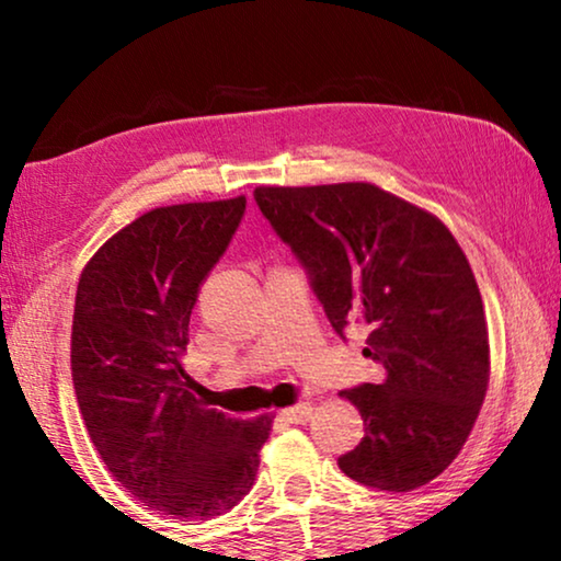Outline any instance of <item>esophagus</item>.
<instances>
[{"mask_svg": "<svg viewBox=\"0 0 561 561\" xmlns=\"http://www.w3.org/2000/svg\"><path fill=\"white\" fill-rule=\"evenodd\" d=\"M311 413H313L311 403H298V405H290V409H283L280 419H286L288 424H304V421L311 419Z\"/></svg>", "mask_w": 561, "mask_h": 561, "instance_id": "1", "label": "esophagus"}]
</instances>
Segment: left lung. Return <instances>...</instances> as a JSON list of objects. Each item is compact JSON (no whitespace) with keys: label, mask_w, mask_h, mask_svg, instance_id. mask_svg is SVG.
<instances>
[{"label":"left lung","mask_w":561,"mask_h":561,"mask_svg":"<svg viewBox=\"0 0 561 561\" xmlns=\"http://www.w3.org/2000/svg\"><path fill=\"white\" fill-rule=\"evenodd\" d=\"M255 202L311 275L336 334L370 329L380 386L342 390L365 436L340 457L363 485L409 493L462 451L490 382L482 296L462 248L432 211L375 183L257 186Z\"/></svg>","instance_id":"8db88e82"}]
</instances>
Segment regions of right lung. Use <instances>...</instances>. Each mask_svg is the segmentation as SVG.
<instances>
[{
	"label": "right lung",
	"instance_id": "1",
	"mask_svg": "<svg viewBox=\"0 0 561 561\" xmlns=\"http://www.w3.org/2000/svg\"><path fill=\"white\" fill-rule=\"evenodd\" d=\"M248 198L158 206L94 252L76 288L71 373L112 478L158 513L209 520L250 493L273 416L234 419L196 398L183 367L198 288Z\"/></svg>",
	"mask_w": 561,
	"mask_h": 561
}]
</instances>
